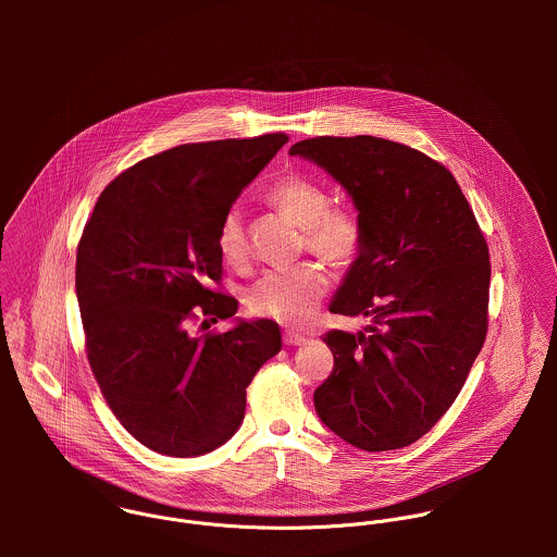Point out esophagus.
<instances>
[{
    "mask_svg": "<svg viewBox=\"0 0 557 557\" xmlns=\"http://www.w3.org/2000/svg\"><path fill=\"white\" fill-rule=\"evenodd\" d=\"M283 341H285V345H302V343L307 341V336H305V334H298V332L287 330V332H285V336H283Z\"/></svg>",
    "mask_w": 557,
    "mask_h": 557,
    "instance_id": "obj_1",
    "label": "esophagus"
}]
</instances>
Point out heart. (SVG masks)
Masks as SVG:
<instances>
[{
	"label": "heart",
	"mask_w": 557,
	"mask_h": 557,
	"mask_svg": "<svg viewBox=\"0 0 557 557\" xmlns=\"http://www.w3.org/2000/svg\"><path fill=\"white\" fill-rule=\"evenodd\" d=\"M265 199L289 221L302 227L300 246L332 268H349L362 252L367 227L354 206H332L330 190L305 175H287L274 182ZM216 246L230 265H244L248 259V236L239 210L223 214L216 232ZM327 292V274L315 261L270 270L246 292L252 315L272 319L283 325H300L313 318Z\"/></svg>",
	"instance_id": "b5f03b06"
}]
</instances>
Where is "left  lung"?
Returning <instances> with one entry per match:
<instances>
[{"instance_id":"left-lung-1","label":"left lung","mask_w":557,"mask_h":557,"mask_svg":"<svg viewBox=\"0 0 557 557\" xmlns=\"http://www.w3.org/2000/svg\"><path fill=\"white\" fill-rule=\"evenodd\" d=\"M289 154L318 162L351 195L367 238L330 313L334 369L315 391L327 429L367 450L420 440L459 397L488 327V246L455 175L397 141L315 137Z\"/></svg>"}]
</instances>
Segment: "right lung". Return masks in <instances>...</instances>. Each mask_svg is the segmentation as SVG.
<instances>
[{"mask_svg": "<svg viewBox=\"0 0 557 557\" xmlns=\"http://www.w3.org/2000/svg\"><path fill=\"white\" fill-rule=\"evenodd\" d=\"M285 133L184 144L139 160L98 197L77 248L85 354L122 426L150 450L197 457L242 424L246 386L278 354L276 321L190 334L238 311L216 232ZM216 284V288L211 285Z\"/></svg>", "mask_w": 557, "mask_h": 557, "instance_id": "right-lung-1", "label": "right lung"}]
</instances>
